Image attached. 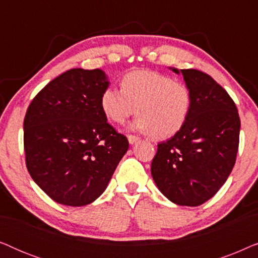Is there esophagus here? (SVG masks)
Listing matches in <instances>:
<instances>
[{
	"label": "esophagus",
	"instance_id": "34e87169",
	"mask_svg": "<svg viewBox=\"0 0 258 258\" xmlns=\"http://www.w3.org/2000/svg\"><path fill=\"white\" fill-rule=\"evenodd\" d=\"M128 141L130 144H135L137 141H140V137L134 136V135H128Z\"/></svg>",
	"mask_w": 258,
	"mask_h": 258
}]
</instances>
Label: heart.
<instances>
[{
	"mask_svg": "<svg viewBox=\"0 0 258 258\" xmlns=\"http://www.w3.org/2000/svg\"><path fill=\"white\" fill-rule=\"evenodd\" d=\"M121 87H109L101 96L102 111L112 122H125L136 112L133 129L167 139L188 119L192 95L184 82L154 70L137 69L123 76Z\"/></svg>",
	"mask_w": 258,
	"mask_h": 258,
	"instance_id": "b5f03b06",
	"label": "heart"
}]
</instances>
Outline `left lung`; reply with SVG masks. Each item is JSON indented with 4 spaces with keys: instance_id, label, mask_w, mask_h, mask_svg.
I'll return each instance as SVG.
<instances>
[{
    "instance_id": "8db88e82",
    "label": "left lung",
    "mask_w": 258,
    "mask_h": 258,
    "mask_svg": "<svg viewBox=\"0 0 258 258\" xmlns=\"http://www.w3.org/2000/svg\"><path fill=\"white\" fill-rule=\"evenodd\" d=\"M169 69L182 74L192 104L181 130L157 144L151 176L172 203L197 207L210 200L230 175L241 121L234 101L213 77L195 69Z\"/></svg>"
}]
</instances>
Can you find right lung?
Listing matches in <instances>:
<instances>
[{
    "mask_svg": "<svg viewBox=\"0 0 258 258\" xmlns=\"http://www.w3.org/2000/svg\"><path fill=\"white\" fill-rule=\"evenodd\" d=\"M101 69L81 68L50 81L24 117V151L34 182L55 202L82 207L98 199L129 142L101 108L109 87Z\"/></svg>",
    "mask_w": 258,
    "mask_h": 258,
    "instance_id": "1",
    "label": "right lung"
}]
</instances>
